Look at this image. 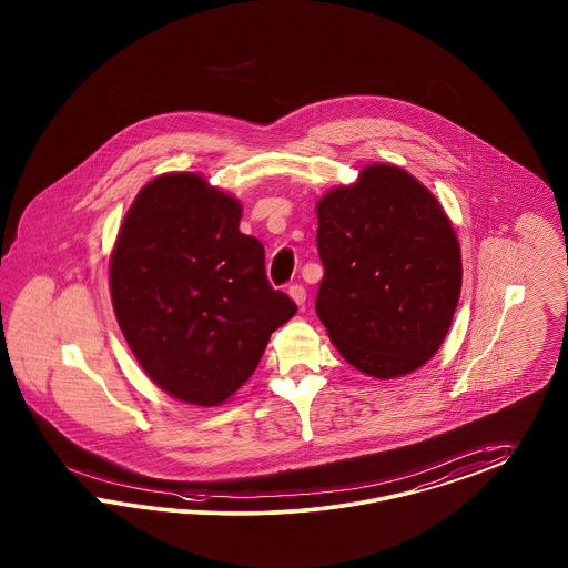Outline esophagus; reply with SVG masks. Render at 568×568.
Here are the masks:
<instances>
[{
  "mask_svg": "<svg viewBox=\"0 0 568 568\" xmlns=\"http://www.w3.org/2000/svg\"><path fill=\"white\" fill-rule=\"evenodd\" d=\"M290 297L294 300L297 306H304V302H306V290H304L302 285H292V287H290Z\"/></svg>",
  "mask_w": 568,
  "mask_h": 568,
  "instance_id": "1",
  "label": "esophagus"
}]
</instances>
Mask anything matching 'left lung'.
Returning <instances> with one entry per match:
<instances>
[{
	"instance_id": "obj_1",
	"label": "left lung",
	"mask_w": 568,
	"mask_h": 568,
	"mask_svg": "<svg viewBox=\"0 0 568 568\" xmlns=\"http://www.w3.org/2000/svg\"><path fill=\"white\" fill-rule=\"evenodd\" d=\"M316 217V314L337 353L375 379L424 367L449 333L464 274L438 199L403 168L372 163L321 196Z\"/></svg>"
}]
</instances>
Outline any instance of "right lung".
<instances>
[{
	"label": "right lung",
	"mask_w": 568,
	"mask_h": 568,
	"mask_svg": "<svg viewBox=\"0 0 568 568\" xmlns=\"http://www.w3.org/2000/svg\"><path fill=\"white\" fill-rule=\"evenodd\" d=\"M243 207L195 172L140 189L109 262L119 329L172 398L226 403L255 372L295 304L266 278L264 247L243 235Z\"/></svg>",
	"instance_id": "right-lung-1"
}]
</instances>
